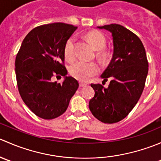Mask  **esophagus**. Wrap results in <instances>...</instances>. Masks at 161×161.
I'll list each match as a JSON object with an SVG mask.
<instances>
[{
	"instance_id": "34e87169",
	"label": "esophagus",
	"mask_w": 161,
	"mask_h": 161,
	"mask_svg": "<svg viewBox=\"0 0 161 161\" xmlns=\"http://www.w3.org/2000/svg\"><path fill=\"white\" fill-rule=\"evenodd\" d=\"M79 86H86V83L82 82H79Z\"/></svg>"
}]
</instances>
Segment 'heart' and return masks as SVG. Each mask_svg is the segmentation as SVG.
Returning <instances> with one entry per match:
<instances>
[{"mask_svg": "<svg viewBox=\"0 0 161 161\" xmlns=\"http://www.w3.org/2000/svg\"><path fill=\"white\" fill-rule=\"evenodd\" d=\"M86 37L96 50H102L106 46V38L100 32L92 31L87 34ZM64 54L67 61H73L75 59V40L74 37H70L66 41L64 48ZM99 70V66L95 62L78 61L71 66L69 71L71 75L78 80L86 82L91 77L97 75Z\"/></svg>", "mask_w": 161, "mask_h": 161, "instance_id": "heart-1", "label": "heart"}]
</instances>
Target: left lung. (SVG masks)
I'll list each match as a JSON object with an SVG mask.
<instances>
[{
  "label": "left lung",
  "mask_w": 161,
  "mask_h": 161,
  "mask_svg": "<svg viewBox=\"0 0 161 161\" xmlns=\"http://www.w3.org/2000/svg\"><path fill=\"white\" fill-rule=\"evenodd\" d=\"M100 29L110 31L113 36L112 59L101 78L111 79L108 88L101 84H91L95 95L89 108L99 121L108 124L124 119L133 109L145 86L148 74V61L140 39L118 24H111Z\"/></svg>",
  "instance_id": "left-lung-1"
}]
</instances>
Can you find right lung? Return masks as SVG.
Here are the masks:
<instances>
[{
	"mask_svg": "<svg viewBox=\"0 0 161 161\" xmlns=\"http://www.w3.org/2000/svg\"><path fill=\"white\" fill-rule=\"evenodd\" d=\"M76 29L62 22L36 27L25 37L16 55V80L21 97L43 119L64 114L79 88L78 81L71 76H66L62 84L51 82L53 76L68 74L64 48Z\"/></svg>",
	"mask_w": 161,
	"mask_h": 161,
	"instance_id": "right-lung-1",
	"label": "right lung"
}]
</instances>
